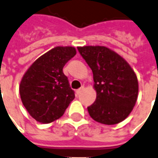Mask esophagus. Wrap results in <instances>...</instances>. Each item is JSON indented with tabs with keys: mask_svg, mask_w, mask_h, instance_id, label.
<instances>
[{
	"mask_svg": "<svg viewBox=\"0 0 158 158\" xmlns=\"http://www.w3.org/2000/svg\"><path fill=\"white\" fill-rule=\"evenodd\" d=\"M83 90H84V86H81V87H80V88H79V89H78V90H76V94L79 96V95L80 94L81 92H82Z\"/></svg>",
	"mask_w": 158,
	"mask_h": 158,
	"instance_id": "esophagus-1",
	"label": "esophagus"
}]
</instances>
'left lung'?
<instances>
[{"mask_svg": "<svg viewBox=\"0 0 158 158\" xmlns=\"http://www.w3.org/2000/svg\"><path fill=\"white\" fill-rule=\"evenodd\" d=\"M78 50L93 73L97 98L87 108L90 117L106 125L125 120L138 98L135 73L122 57L106 47L85 46Z\"/></svg>", "mask_w": 158, "mask_h": 158, "instance_id": "obj_1", "label": "left lung"}]
</instances>
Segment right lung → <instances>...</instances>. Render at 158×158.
I'll list each match as a JSON object with an SVG mask.
<instances>
[{
    "mask_svg": "<svg viewBox=\"0 0 158 158\" xmlns=\"http://www.w3.org/2000/svg\"><path fill=\"white\" fill-rule=\"evenodd\" d=\"M75 55L73 47H56L35 60L25 73L19 94L36 121L47 124L59 119L75 98L62 70Z\"/></svg>",
    "mask_w": 158,
    "mask_h": 158,
    "instance_id": "obj_1",
    "label": "right lung"
}]
</instances>
